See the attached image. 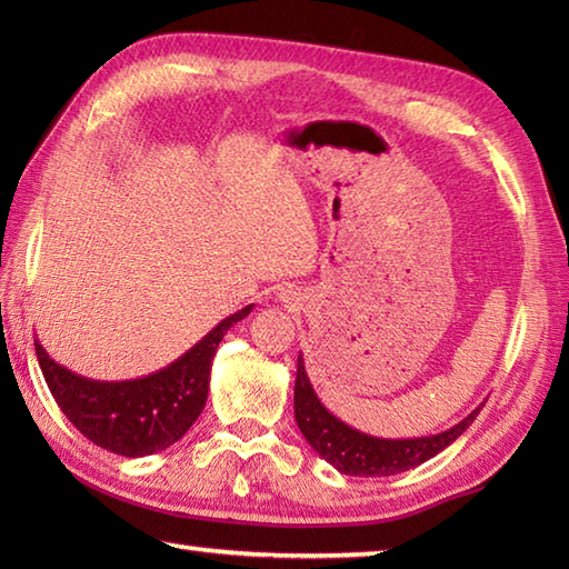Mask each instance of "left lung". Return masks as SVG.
Returning <instances> with one entry per match:
<instances>
[{"instance_id":"left-lung-1","label":"left lung","mask_w":569,"mask_h":569,"mask_svg":"<svg viewBox=\"0 0 569 569\" xmlns=\"http://www.w3.org/2000/svg\"><path fill=\"white\" fill-rule=\"evenodd\" d=\"M293 406L300 432H303V438L325 462H330L337 471H342V475L349 477H391L428 462L430 457L440 455L445 447H450L459 435L475 422L485 403L477 406L467 418L459 420L457 426L442 432L396 440L377 438V435L361 432L352 426H347L345 420L332 416L330 410L322 406L308 379L303 355H298Z\"/></svg>"}]
</instances>
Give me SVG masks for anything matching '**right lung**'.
Here are the masks:
<instances>
[{"mask_svg": "<svg viewBox=\"0 0 569 569\" xmlns=\"http://www.w3.org/2000/svg\"><path fill=\"white\" fill-rule=\"evenodd\" d=\"M253 303L241 308L192 345L171 365L127 381L80 377L46 352L36 337V357L58 408L84 438L122 457H147L178 442L202 413L210 369L227 330L244 320Z\"/></svg>", "mask_w": 569, "mask_h": 569, "instance_id": "obj_1", "label": "right lung"}]
</instances>
